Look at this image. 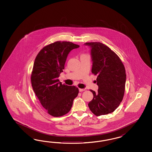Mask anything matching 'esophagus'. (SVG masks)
Instances as JSON below:
<instances>
[{"label": "esophagus", "mask_w": 152, "mask_h": 152, "mask_svg": "<svg viewBox=\"0 0 152 152\" xmlns=\"http://www.w3.org/2000/svg\"><path fill=\"white\" fill-rule=\"evenodd\" d=\"M78 90H79L80 92H83V91H85V89H83V88H79Z\"/></svg>", "instance_id": "34e87169"}]
</instances>
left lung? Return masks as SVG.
Segmentation results:
<instances>
[{
  "mask_svg": "<svg viewBox=\"0 0 152 152\" xmlns=\"http://www.w3.org/2000/svg\"><path fill=\"white\" fill-rule=\"evenodd\" d=\"M90 48L92 74L97 75V92L92 90L93 99L88 105L96 116L113 113L124 96L126 74L124 64L110 48L100 42L84 44Z\"/></svg>",
  "mask_w": 152,
  "mask_h": 152,
  "instance_id": "obj_1",
  "label": "left lung"
}]
</instances>
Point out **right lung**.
I'll list each match as a JSON object with an SVG mask.
<instances>
[{
  "label": "right lung",
  "instance_id": "obj_1",
  "mask_svg": "<svg viewBox=\"0 0 152 152\" xmlns=\"http://www.w3.org/2000/svg\"><path fill=\"white\" fill-rule=\"evenodd\" d=\"M79 47L70 42H56L42 49L34 61L33 89L42 105L53 116L68 113L78 95V88L62 84L58 78L69 52Z\"/></svg>",
  "mask_w": 152,
  "mask_h": 152
}]
</instances>
